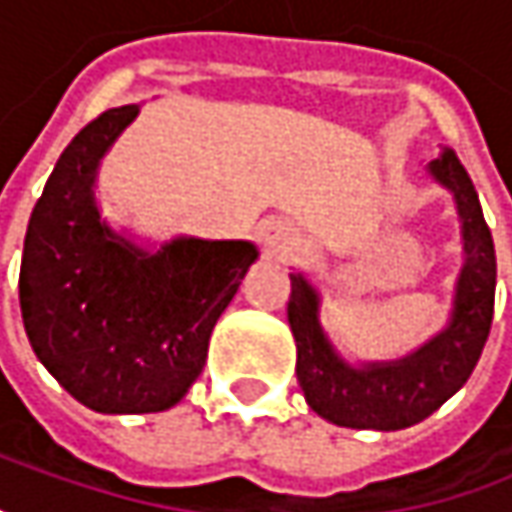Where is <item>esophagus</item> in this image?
<instances>
[{"label":"esophagus","mask_w":512,"mask_h":512,"mask_svg":"<svg viewBox=\"0 0 512 512\" xmlns=\"http://www.w3.org/2000/svg\"><path fill=\"white\" fill-rule=\"evenodd\" d=\"M259 239L265 244V250L273 253V256H291L294 250H299V244H302V236L296 233L288 221H279V218H270V221L262 224Z\"/></svg>","instance_id":"esophagus-1"}]
</instances>
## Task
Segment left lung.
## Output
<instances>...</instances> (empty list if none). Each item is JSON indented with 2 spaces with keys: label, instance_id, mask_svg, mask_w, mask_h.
Masks as SVG:
<instances>
[{
  "label": "left lung",
  "instance_id": "obj_1",
  "mask_svg": "<svg viewBox=\"0 0 512 512\" xmlns=\"http://www.w3.org/2000/svg\"><path fill=\"white\" fill-rule=\"evenodd\" d=\"M429 172L455 195L464 233L455 311L435 340L406 360L351 369L322 334L317 291L302 273H291L288 322L296 340V377L308 406L337 426L392 432L421 423L467 383L487 343L496 302V247L490 227L455 149L441 146Z\"/></svg>",
  "mask_w": 512,
  "mask_h": 512
}]
</instances>
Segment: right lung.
Instances as JSON below:
<instances>
[{
    "instance_id": "obj_1",
    "label": "right lung",
    "mask_w": 512,
    "mask_h": 512,
    "mask_svg": "<svg viewBox=\"0 0 512 512\" xmlns=\"http://www.w3.org/2000/svg\"><path fill=\"white\" fill-rule=\"evenodd\" d=\"M138 106L94 117L65 146L28 221L19 308L39 363L83 406L164 412L207 363V343L256 259L250 242L175 239L146 253L94 207L103 152Z\"/></svg>"
}]
</instances>
